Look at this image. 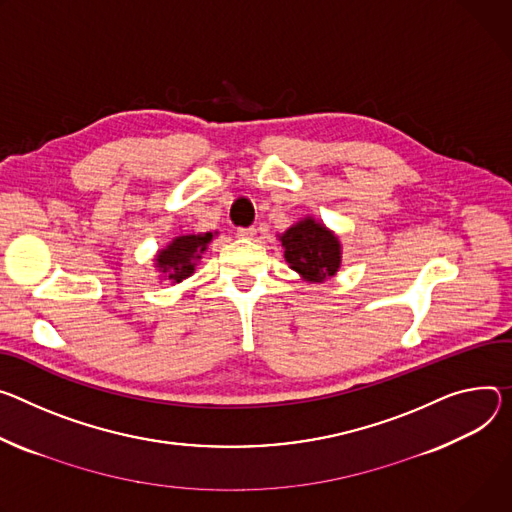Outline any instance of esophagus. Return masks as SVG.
<instances>
[{"label":"esophagus","mask_w":512,"mask_h":512,"mask_svg":"<svg viewBox=\"0 0 512 512\" xmlns=\"http://www.w3.org/2000/svg\"><path fill=\"white\" fill-rule=\"evenodd\" d=\"M255 232H257V230H255L253 226L239 228V230H237V237H239V239H253V237H255Z\"/></svg>","instance_id":"34e87169"}]
</instances>
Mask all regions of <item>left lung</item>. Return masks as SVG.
I'll return each instance as SVG.
<instances>
[{
    "mask_svg": "<svg viewBox=\"0 0 512 512\" xmlns=\"http://www.w3.org/2000/svg\"><path fill=\"white\" fill-rule=\"evenodd\" d=\"M282 245L290 267L304 275L308 282H322L333 277L341 265L339 239L312 218H306L286 230Z\"/></svg>",
    "mask_w": 512,
    "mask_h": 512,
    "instance_id": "1",
    "label": "left lung"
}]
</instances>
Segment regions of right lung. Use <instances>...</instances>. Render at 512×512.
<instances>
[{"label":"right lung","mask_w":512,"mask_h":512,"mask_svg":"<svg viewBox=\"0 0 512 512\" xmlns=\"http://www.w3.org/2000/svg\"><path fill=\"white\" fill-rule=\"evenodd\" d=\"M212 241V232L206 235H185L177 237L167 249L159 251L157 267L163 273L165 280L179 284L185 277L194 273L196 261L206 251V245Z\"/></svg>","instance_id":"add662e5"}]
</instances>
